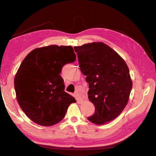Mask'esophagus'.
Returning a JSON list of instances; mask_svg holds the SVG:
<instances>
[{"label": "esophagus", "mask_w": 156, "mask_h": 156, "mask_svg": "<svg viewBox=\"0 0 156 156\" xmlns=\"http://www.w3.org/2000/svg\"><path fill=\"white\" fill-rule=\"evenodd\" d=\"M75 98H76V99H77V101L78 102H81L82 100H83V99H82V98H81V96H80V95H79L78 94H75Z\"/></svg>", "instance_id": "esophagus-1"}]
</instances>
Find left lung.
<instances>
[{
  "mask_svg": "<svg viewBox=\"0 0 156 156\" xmlns=\"http://www.w3.org/2000/svg\"><path fill=\"white\" fill-rule=\"evenodd\" d=\"M79 68L87 75L88 99L95 106L88 118L92 123L106 124L119 116L127 104L132 88L129 68L121 56L103 42L74 47Z\"/></svg>",
  "mask_w": 156,
  "mask_h": 156,
  "instance_id": "left-lung-1",
  "label": "left lung"
}]
</instances>
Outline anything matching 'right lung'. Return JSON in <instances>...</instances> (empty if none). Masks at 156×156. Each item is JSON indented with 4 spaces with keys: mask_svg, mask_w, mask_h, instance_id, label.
Returning <instances> with one entry per match:
<instances>
[{
    "mask_svg": "<svg viewBox=\"0 0 156 156\" xmlns=\"http://www.w3.org/2000/svg\"><path fill=\"white\" fill-rule=\"evenodd\" d=\"M76 60L72 46L51 45L32 50L23 60L14 79L16 98L35 123L51 126L62 120L76 102L64 91L60 73L64 65Z\"/></svg>",
    "mask_w": 156,
    "mask_h": 156,
    "instance_id": "right-lung-1",
    "label": "right lung"
}]
</instances>
